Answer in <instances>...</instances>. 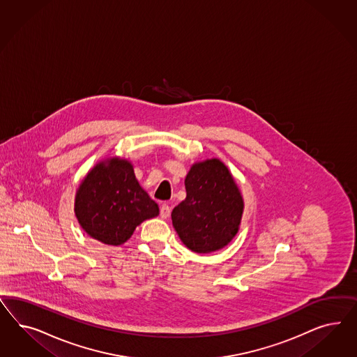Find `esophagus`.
I'll use <instances>...</instances> for the list:
<instances>
[{
    "label": "esophagus",
    "mask_w": 357,
    "mask_h": 357,
    "mask_svg": "<svg viewBox=\"0 0 357 357\" xmlns=\"http://www.w3.org/2000/svg\"><path fill=\"white\" fill-rule=\"evenodd\" d=\"M160 213H161L162 218H167V217L170 216V213H172V206H167V204H163V206H161Z\"/></svg>",
    "instance_id": "34e87169"
}]
</instances>
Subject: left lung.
<instances>
[{"mask_svg": "<svg viewBox=\"0 0 357 357\" xmlns=\"http://www.w3.org/2000/svg\"><path fill=\"white\" fill-rule=\"evenodd\" d=\"M184 185L187 196L172 212L184 246L197 254L224 249L237 236L245 208L227 165L218 158L192 163Z\"/></svg>", "mask_w": 357, "mask_h": 357, "instance_id": "obj_1", "label": "left lung"}]
</instances>
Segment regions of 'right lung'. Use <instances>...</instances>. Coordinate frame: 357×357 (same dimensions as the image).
I'll return each mask as SVG.
<instances>
[{
    "label": "right lung",
    "instance_id": "1",
    "mask_svg": "<svg viewBox=\"0 0 357 357\" xmlns=\"http://www.w3.org/2000/svg\"><path fill=\"white\" fill-rule=\"evenodd\" d=\"M75 213L87 236L105 245L120 246L141 222L158 216L160 208L136 179L130 161L108 157L78 185Z\"/></svg>",
    "mask_w": 357,
    "mask_h": 357
}]
</instances>
